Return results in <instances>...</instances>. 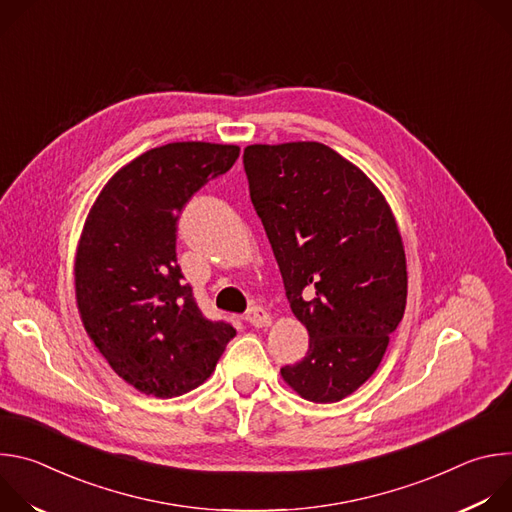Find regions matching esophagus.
I'll list each match as a JSON object with an SVG mask.
<instances>
[{
	"instance_id": "esophagus-1",
	"label": "esophagus",
	"mask_w": 512,
	"mask_h": 512,
	"mask_svg": "<svg viewBox=\"0 0 512 512\" xmlns=\"http://www.w3.org/2000/svg\"><path fill=\"white\" fill-rule=\"evenodd\" d=\"M245 320H247L251 326H255V328H267V326L271 324V316H269L263 308H257V306H253V308L247 312Z\"/></svg>"
}]
</instances>
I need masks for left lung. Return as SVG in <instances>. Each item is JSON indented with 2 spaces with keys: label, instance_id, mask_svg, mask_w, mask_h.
Listing matches in <instances>:
<instances>
[{
  "label": "left lung",
  "instance_id": "left-lung-1",
  "mask_svg": "<svg viewBox=\"0 0 512 512\" xmlns=\"http://www.w3.org/2000/svg\"><path fill=\"white\" fill-rule=\"evenodd\" d=\"M243 164L289 308L310 334L281 379L336 403L373 377L405 312L395 214L367 174L318 141L247 145Z\"/></svg>",
  "mask_w": 512,
  "mask_h": 512
}]
</instances>
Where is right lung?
I'll use <instances>...</instances> for the list:
<instances>
[{"mask_svg": "<svg viewBox=\"0 0 512 512\" xmlns=\"http://www.w3.org/2000/svg\"><path fill=\"white\" fill-rule=\"evenodd\" d=\"M239 152L210 141L160 145L117 170L87 214L75 255L77 308L111 369L143 395L196 389L237 334L198 310L176 261V223Z\"/></svg>", "mask_w": 512, "mask_h": 512, "instance_id": "add662e5", "label": "right lung"}]
</instances>
